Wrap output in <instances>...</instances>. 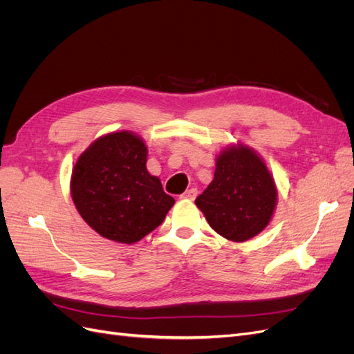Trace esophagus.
<instances>
[{"instance_id":"1","label":"esophagus","mask_w":354,"mask_h":354,"mask_svg":"<svg viewBox=\"0 0 354 354\" xmlns=\"http://www.w3.org/2000/svg\"><path fill=\"white\" fill-rule=\"evenodd\" d=\"M196 195H198V189L196 187H192V189H189V190H186L183 195H181V198L183 199H195L196 198Z\"/></svg>"}]
</instances>
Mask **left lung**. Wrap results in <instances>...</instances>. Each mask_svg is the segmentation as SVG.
I'll return each mask as SVG.
<instances>
[{
    "mask_svg": "<svg viewBox=\"0 0 354 354\" xmlns=\"http://www.w3.org/2000/svg\"><path fill=\"white\" fill-rule=\"evenodd\" d=\"M277 201L270 171L250 147H227L218 155L214 180L195 201L223 238L243 242L269 224Z\"/></svg>",
    "mask_w": 354,
    "mask_h": 354,
    "instance_id": "8db88e82",
    "label": "left lung"
}]
</instances>
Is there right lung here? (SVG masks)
Segmentation results:
<instances>
[{
    "label": "right lung",
    "instance_id": "right-lung-1",
    "mask_svg": "<svg viewBox=\"0 0 354 354\" xmlns=\"http://www.w3.org/2000/svg\"><path fill=\"white\" fill-rule=\"evenodd\" d=\"M147 147L130 131L97 138L72 169L75 207L103 238L134 243L155 230L174 205L146 169Z\"/></svg>",
    "mask_w": 354,
    "mask_h": 354
}]
</instances>
